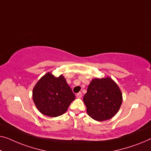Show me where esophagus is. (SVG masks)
<instances>
[{
	"label": "esophagus",
	"instance_id": "1",
	"mask_svg": "<svg viewBox=\"0 0 151 151\" xmlns=\"http://www.w3.org/2000/svg\"><path fill=\"white\" fill-rule=\"evenodd\" d=\"M76 97L78 98V99H80V98L82 97V93L81 92H78L76 94Z\"/></svg>",
	"mask_w": 151,
	"mask_h": 151
}]
</instances>
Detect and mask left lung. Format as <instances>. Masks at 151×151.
Segmentation results:
<instances>
[{
	"instance_id": "obj_1",
	"label": "left lung",
	"mask_w": 151,
	"mask_h": 151,
	"mask_svg": "<svg viewBox=\"0 0 151 151\" xmlns=\"http://www.w3.org/2000/svg\"><path fill=\"white\" fill-rule=\"evenodd\" d=\"M87 112L97 121L109 120L116 114L122 102V93L111 78H94L83 96Z\"/></svg>"
}]
</instances>
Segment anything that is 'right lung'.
Instances as JSON below:
<instances>
[{
    "label": "right lung",
    "mask_w": 151,
    "mask_h": 151,
    "mask_svg": "<svg viewBox=\"0 0 151 151\" xmlns=\"http://www.w3.org/2000/svg\"><path fill=\"white\" fill-rule=\"evenodd\" d=\"M75 99L62 75L56 77L48 73L40 78L34 87L33 99L37 109L50 117L61 116L67 111Z\"/></svg>",
    "instance_id": "right-lung-1"
}]
</instances>
